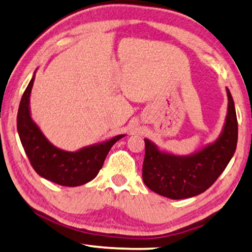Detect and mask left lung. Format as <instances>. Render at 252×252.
Returning a JSON list of instances; mask_svg holds the SVG:
<instances>
[{"instance_id": "obj_1", "label": "left lung", "mask_w": 252, "mask_h": 252, "mask_svg": "<svg viewBox=\"0 0 252 252\" xmlns=\"http://www.w3.org/2000/svg\"><path fill=\"white\" fill-rule=\"evenodd\" d=\"M228 110L220 136L190 155H173L144 138L143 181L150 189L168 199L199 195L208 189L227 167L237 145V117L227 88Z\"/></svg>"}]
</instances>
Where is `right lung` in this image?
I'll list each match as a JSON object with an SVG mask.
<instances>
[{
	"label": "right lung",
	"mask_w": 252,
	"mask_h": 252,
	"mask_svg": "<svg viewBox=\"0 0 252 252\" xmlns=\"http://www.w3.org/2000/svg\"><path fill=\"white\" fill-rule=\"evenodd\" d=\"M36 71L22 96L17 114V131L25 154L33 170L44 179L68 187L87 184L97 176L111 146L126 135H117L73 152L57 148L31 117L30 95Z\"/></svg>",
	"instance_id": "right-lung-1"
}]
</instances>
